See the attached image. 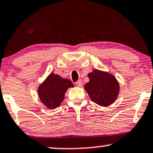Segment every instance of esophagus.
<instances>
[{
  "mask_svg": "<svg viewBox=\"0 0 153 153\" xmlns=\"http://www.w3.org/2000/svg\"><path fill=\"white\" fill-rule=\"evenodd\" d=\"M75 84H76L77 86H78V87H82V81L81 80H79L77 81L76 82H75Z\"/></svg>",
  "mask_w": 153,
  "mask_h": 153,
  "instance_id": "obj_1",
  "label": "esophagus"
}]
</instances>
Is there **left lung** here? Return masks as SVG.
<instances>
[{"instance_id": "obj_1", "label": "left lung", "mask_w": 153, "mask_h": 153, "mask_svg": "<svg viewBox=\"0 0 153 153\" xmlns=\"http://www.w3.org/2000/svg\"><path fill=\"white\" fill-rule=\"evenodd\" d=\"M87 75L89 81L85 84L84 88L91 100L103 107L112 104L120 91L119 82L115 77L111 73L97 69H94Z\"/></svg>"}]
</instances>
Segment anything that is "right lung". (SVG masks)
I'll return each instance as SVG.
<instances>
[{
  "label": "right lung",
  "mask_w": 153,
  "mask_h": 153,
  "mask_svg": "<svg viewBox=\"0 0 153 153\" xmlns=\"http://www.w3.org/2000/svg\"><path fill=\"white\" fill-rule=\"evenodd\" d=\"M73 86L70 80L52 73L38 87V97L47 108L54 109L59 106L64 101L67 89Z\"/></svg>",
  "instance_id": "1"
}]
</instances>
